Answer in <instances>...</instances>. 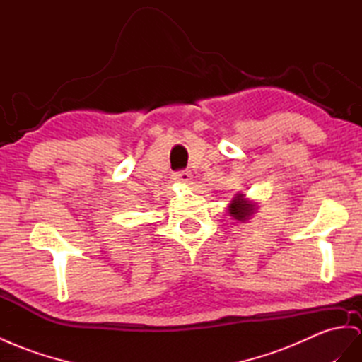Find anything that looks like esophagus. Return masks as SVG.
Masks as SVG:
<instances>
[{"mask_svg": "<svg viewBox=\"0 0 362 362\" xmlns=\"http://www.w3.org/2000/svg\"><path fill=\"white\" fill-rule=\"evenodd\" d=\"M173 179L179 183H189L191 173L189 171H177L173 174Z\"/></svg>", "mask_w": 362, "mask_h": 362, "instance_id": "34e87169", "label": "esophagus"}]
</instances>
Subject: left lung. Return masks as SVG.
I'll return each instance as SVG.
<instances>
[{
	"label": "left lung",
	"instance_id": "left-lung-1",
	"mask_svg": "<svg viewBox=\"0 0 362 362\" xmlns=\"http://www.w3.org/2000/svg\"><path fill=\"white\" fill-rule=\"evenodd\" d=\"M228 209H229V214L233 216L235 220L245 221L254 214L255 203L246 200L245 194H237V196L233 199V202L229 203Z\"/></svg>",
	"mask_w": 362,
	"mask_h": 362
}]
</instances>
